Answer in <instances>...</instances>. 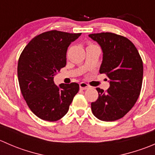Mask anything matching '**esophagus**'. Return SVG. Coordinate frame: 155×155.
Segmentation results:
<instances>
[{
    "instance_id": "esophagus-1",
    "label": "esophagus",
    "mask_w": 155,
    "mask_h": 155,
    "mask_svg": "<svg viewBox=\"0 0 155 155\" xmlns=\"http://www.w3.org/2000/svg\"><path fill=\"white\" fill-rule=\"evenodd\" d=\"M79 87H80V89H82V90H86V89L89 88L90 86H89L87 83H85V82H81V83L79 84Z\"/></svg>"
}]
</instances>
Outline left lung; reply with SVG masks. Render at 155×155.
<instances>
[{
    "label": "left lung",
    "instance_id": "left-lung-1",
    "mask_svg": "<svg viewBox=\"0 0 155 155\" xmlns=\"http://www.w3.org/2000/svg\"><path fill=\"white\" fill-rule=\"evenodd\" d=\"M103 51L100 73L109 78L107 91L97 87V100L91 103L94 115L104 121L120 119L137 102L143 76V61L134 43L126 37L112 33L91 34Z\"/></svg>",
    "mask_w": 155,
    "mask_h": 155
}]
</instances>
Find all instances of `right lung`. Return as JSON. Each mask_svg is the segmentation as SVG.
Masks as SVG:
<instances>
[{"instance_id": "right-lung-1", "label": "right lung", "mask_w": 155, "mask_h": 155, "mask_svg": "<svg viewBox=\"0 0 155 155\" xmlns=\"http://www.w3.org/2000/svg\"><path fill=\"white\" fill-rule=\"evenodd\" d=\"M81 33L51 31L36 36L25 46L18 62V79L24 99L33 113L48 121L61 119L79 89V84L54 83L64 68L67 51Z\"/></svg>"}]
</instances>
